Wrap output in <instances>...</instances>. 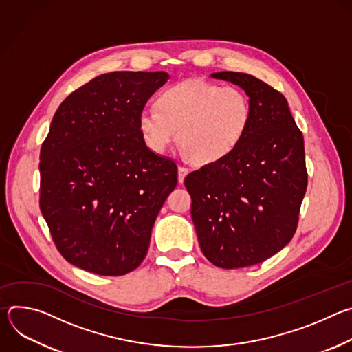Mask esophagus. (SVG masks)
Returning <instances> with one entry per match:
<instances>
[{
  "mask_svg": "<svg viewBox=\"0 0 352 352\" xmlns=\"http://www.w3.org/2000/svg\"><path fill=\"white\" fill-rule=\"evenodd\" d=\"M188 173H189V170H188L186 167H182V166H181V167L178 168V181H179V182H184V179H185V177L188 175Z\"/></svg>",
  "mask_w": 352,
  "mask_h": 352,
  "instance_id": "34e87169",
  "label": "esophagus"
}]
</instances>
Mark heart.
<instances>
[{"label": "heart", "instance_id": "1", "mask_svg": "<svg viewBox=\"0 0 352 352\" xmlns=\"http://www.w3.org/2000/svg\"><path fill=\"white\" fill-rule=\"evenodd\" d=\"M156 109L138 117L144 144L160 155L178 138L188 157L202 166L228 157L245 139L254 116L243 89L204 79L166 87L156 98Z\"/></svg>", "mask_w": 352, "mask_h": 352}]
</instances>
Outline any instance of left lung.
<instances>
[{
	"label": "left lung",
	"mask_w": 352,
	"mask_h": 352,
	"mask_svg": "<svg viewBox=\"0 0 352 352\" xmlns=\"http://www.w3.org/2000/svg\"><path fill=\"white\" fill-rule=\"evenodd\" d=\"M213 78L241 86L252 102V124L224 160L185 177L200 249L221 269L262 263L292 239L308 186L305 146L285 97L241 72Z\"/></svg>",
	"instance_id": "1"
}]
</instances>
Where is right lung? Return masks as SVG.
<instances>
[{"mask_svg": "<svg viewBox=\"0 0 352 352\" xmlns=\"http://www.w3.org/2000/svg\"><path fill=\"white\" fill-rule=\"evenodd\" d=\"M167 79L163 71L98 75L54 114L40 150L38 204L71 265L124 276L143 262L178 167L144 144L138 117Z\"/></svg>", "mask_w": 352, "mask_h": 352, "instance_id": "right-lung-1", "label": "right lung"}]
</instances>
